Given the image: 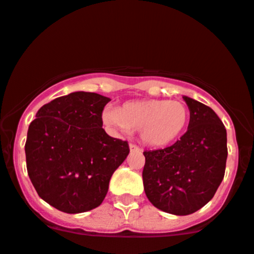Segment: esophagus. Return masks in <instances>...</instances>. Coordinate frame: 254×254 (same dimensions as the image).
Segmentation results:
<instances>
[{"instance_id":"34e87169","label":"esophagus","mask_w":254,"mask_h":254,"mask_svg":"<svg viewBox=\"0 0 254 254\" xmlns=\"http://www.w3.org/2000/svg\"><path fill=\"white\" fill-rule=\"evenodd\" d=\"M129 147H130V150H131V152H141V148H140V147L136 146V144L130 143Z\"/></svg>"}]
</instances>
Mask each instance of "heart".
<instances>
[{
    "mask_svg": "<svg viewBox=\"0 0 254 254\" xmlns=\"http://www.w3.org/2000/svg\"><path fill=\"white\" fill-rule=\"evenodd\" d=\"M188 107L171 100L129 101L102 114L105 124L123 132L140 130L141 140L153 148H165L182 137L189 124Z\"/></svg>",
    "mask_w": 254,
    "mask_h": 254,
    "instance_id": "b5f03b06",
    "label": "heart"
}]
</instances>
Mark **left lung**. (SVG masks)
I'll return each mask as SVG.
<instances>
[{
    "label": "left lung",
    "instance_id": "obj_1",
    "mask_svg": "<svg viewBox=\"0 0 254 254\" xmlns=\"http://www.w3.org/2000/svg\"><path fill=\"white\" fill-rule=\"evenodd\" d=\"M189 108L188 130L176 143L146 150L142 178L155 207L176 216L196 212L213 197L225 172L227 130L212 108L183 96Z\"/></svg>",
    "mask_w": 254,
    "mask_h": 254
}]
</instances>
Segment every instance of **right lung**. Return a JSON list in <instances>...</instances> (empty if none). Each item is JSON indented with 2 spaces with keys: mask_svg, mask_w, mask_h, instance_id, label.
Returning <instances> with one entry per match:
<instances>
[{
  "mask_svg": "<svg viewBox=\"0 0 254 254\" xmlns=\"http://www.w3.org/2000/svg\"><path fill=\"white\" fill-rule=\"evenodd\" d=\"M110 97L76 91L42 106L27 130L26 168L41 199L66 213L102 204L113 172L129 154L127 141L102 129Z\"/></svg>",
  "mask_w": 254,
  "mask_h": 254,
  "instance_id": "right-lung-1",
  "label": "right lung"
}]
</instances>
